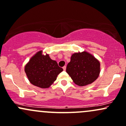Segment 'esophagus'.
I'll return each instance as SVG.
<instances>
[{"instance_id":"obj_1","label":"esophagus","mask_w":126,"mask_h":126,"mask_svg":"<svg viewBox=\"0 0 126 126\" xmlns=\"http://www.w3.org/2000/svg\"><path fill=\"white\" fill-rule=\"evenodd\" d=\"M63 71H65L66 70V66H64V67H63Z\"/></svg>"}]
</instances>
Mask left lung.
<instances>
[{"label":"left lung","mask_w":126,"mask_h":126,"mask_svg":"<svg viewBox=\"0 0 126 126\" xmlns=\"http://www.w3.org/2000/svg\"><path fill=\"white\" fill-rule=\"evenodd\" d=\"M66 71L76 85L84 86L94 82L99 76L100 63L86 51L74 53L67 64Z\"/></svg>","instance_id":"obj_1"}]
</instances>
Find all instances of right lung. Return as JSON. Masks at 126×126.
I'll return each instance as SVG.
<instances>
[{
  "instance_id": "obj_1",
  "label": "right lung",
  "mask_w": 126,
  "mask_h": 126,
  "mask_svg": "<svg viewBox=\"0 0 126 126\" xmlns=\"http://www.w3.org/2000/svg\"><path fill=\"white\" fill-rule=\"evenodd\" d=\"M63 71L56 61L43 50L36 52L25 66V71L31 83L41 88H48Z\"/></svg>"
}]
</instances>
